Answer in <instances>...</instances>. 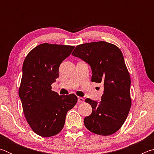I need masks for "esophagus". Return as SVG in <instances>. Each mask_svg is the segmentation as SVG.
<instances>
[{
    "instance_id": "1",
    "label": "esophagus",
    "mask_w": 154,
    "mask_h": 154,
    "mask_svg": "<svg viewBox=\"0 0 154 154\" xmlns=\"http://www.w3.org/2000/svg\"><path fill=\"white\" fill-rule=\"evenodd\" d=\"M84 102V99L82 97H78V103H83Z\"/></svg>"
}]
</instances>
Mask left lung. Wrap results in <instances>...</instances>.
Wrapping results in <instances>:
<instances>
[{
    "label": "left lung",
    "mask_w": 154,
    "mask_h": 154,
    "mask_svg": "<svg viewBox=\"0 0 154 154\" xmlns=\"http://www.w3.org/2000/svg\"><path fill=\"white\" fill-rule=\"evenodd\" d=\"M72 55L91 66L92 82L104 85L100 103L85 99L92 112L84 118L85 126L103 136L115 133L126 121L131 106L130 77L121 50L113 44L98 41L77 45Z\"/></svg>",
    "instance_id": "1"
}]
</instances>
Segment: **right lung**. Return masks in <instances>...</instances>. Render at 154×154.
I'll return each mask as SVG.
<instances>
[{"label": "right lung", "mask_w": 154, "mask_h": 154, "mask_svg": "<svg viewBox=\"0 0 154 154\" xmlns=\"http://www.w3.org/2000/svg\"><path fill=\"white\" fill-rule=\"evenodd\" d=\"M75 47L43 43L32 49L23 63L19 96L28 124L36 134L49 137L63 128L68 111L74 107V94L58 95L51 84L59 77V66Z\"/></svg>", "instance_id": "right-lung-1"}]
</instances>
